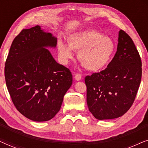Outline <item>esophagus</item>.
<instances>
[{"label": "esophagus", "instance_id": "1", "mask_svg": "<svg viewBox=\"0 0 148 148\" xmlns=\"http://www.w3.org/2000/svg\"><path fill=\"white\" fill-rule=\"evenodd\" d=\"M74 77H75V79L76 81H79V80L82 79V76L80 73H76Z\"/></svg>", "mask_w": 148, "mask_h": 148}]
</instances>
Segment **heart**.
Listing matches in <instances>:
<instances>
[{
    "instance_id": "b5f03b06",
    "label": "heart",
    "mask_w": 148,
    "mask_h": 148,
    "mask_svg": "<svg viewBox=\"0 0 148 148\" xmlns=\"http://www.w3.org/2000/svg\"><path fill=\"white\" fill-rule=\"evenodd\" d=\"M67 44L61 40L57 43L58 56L62 63H67L73 57V50H78L77 59L90 71H97L106 66L115 50L112 38L92 29L71 34Z\"/></svg>"
}]
</instances>
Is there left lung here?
I'll return each mask as SVG.
<instances>
[{"label":"left lung","mask_w":148,"mask_h":148,"mask_svg":"<svg viewBox=\"0 0 148 148\" xmlns=\"http://www.w3.org/2000/svg\"><path fill=\"white\" fill-rule=\"evenodd\" d=\"M117 51L105 69L85 77L89 110L98 120L125 114L134 102L141 79V60L134 42L123 30Z\"/></svg>","instance_id":"8db88e82"}]
</instances>
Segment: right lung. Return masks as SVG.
Wrapping results in <instances>:
<instances>
[{"instance_id":"right-lung-1","label":"right lung","mask_w":148,"mask_h":148,"mask_svg":"<svg viewBox=\"0 0 148 148\" xmlns=\"http://www.w3.org/2000/svg\"><path fill=\"white\" fill-rule=\"evenodd\" d=\"M57 40L36 25L15 38L5 62L8 91L17 110L26 118L42 122L52 119L61 107L73 82L71 72L58 64L46 47Z\"/></svg>"}]
</instances>
